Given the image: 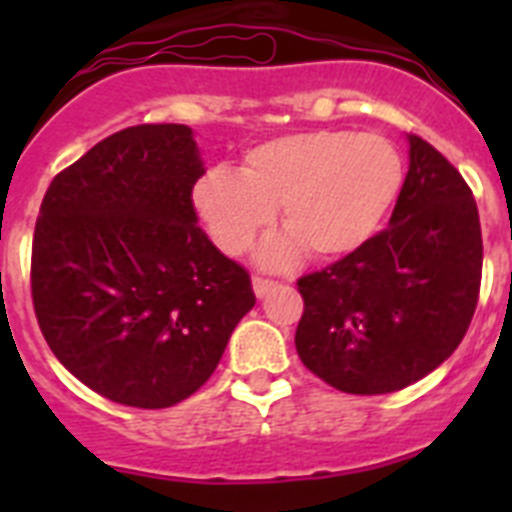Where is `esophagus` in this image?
Returning a JSON list of instances; mask_svg holds the SVG:
<instances>
[{
    "instance_id": "1",
    "label": "esophagus",
    "mask_w": 512,
    "mask_h": 512,
    "mask_svg": "<svg viewBox=\"0 0 512 512\" xmlns=\"http://www.w3.org/2000/svg\"><path fill=\"white\" fill-rule=\"evenodd\" d=\"M253 292H256V297H266L271 295L274 289H277V282H271V279H261V277H253Z\"/></svg>"
}]
</instances>
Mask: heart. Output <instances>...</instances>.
Here are the masks:
<instances>
[{
	"label": "heart",
	"mask_w": 512,
	"mask_h": 512,
	"mask_svg": "<svg viewBox=\"0 0 512 512\" xmlns=\"http://www.w3.org/2000/svg\"><path fill=\"white\" fill-rule=\"evenodd\" d=\"M405 182L400 148L379 133L305 130L248 148L238 171L212 166L192 205L223 253L246 251L274 210L284 230L261 243V266L282 269L310 251L346 259L372 241Z\"/></svg>",
	"instance_id": "obj_1"
}]
</instances>
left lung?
I'll list each match as a JSON object with an SVG mask.
<instances>
[{
    "mask_svg": "<svg viewBox=\"0 0 512 512\" xmlns=\"http://www.w3.org/2000/svg\"><path fill=\"white\" fill-rule=\"evenodd\" d=\"M408 176L387 230L297 282L302 364L348 395H384L431 374L467 333L482 279L477 202L459 171L408 135Z\"/></svg>",
    "mask_w": 512,
    "mask_h": 512,
    "instance_id": "obj_1",
    "label": "left lung"
}]
</instances>
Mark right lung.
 Returning a JSON list of instances; mask_svg holds the SVG:
<instances>
[{
    "label": "right lung",
    "mask_w": 512,
    "mask_h": 512,
    "mask_svg": "<svg viewBox=\"0 0 512 512\" xmlns=\"http://www.w3.org/2000/svg\"><path fill=\"white\" fill-rule=\"evenodd\" d=\"M205 161L187 125H135L63 169L40 205L33 305L45 341L89 390L171 408L210 379L256 305L243 266L197 225Z\"/></svg>",
    "instance_id": "1"
}]
</instances>
